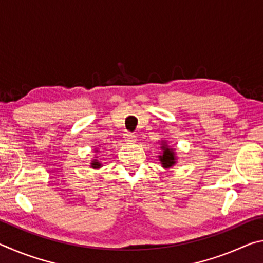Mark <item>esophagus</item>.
<instances>
[{"mask_svg":"<svg viewBox=\"0 0 263 263\" xmlns=\"http://www.w3.org/2000/svg\"><path fill=\"white\" fill-rule=\"evenodd\" d=\"M137 139V136L133 135L131 132H125L124 133V140L127 142H135Z\"/></svg>","mask_w":263,"mask_h":263,"instance_id":"esophagus-1","label":"esophagus"}]
</instances>
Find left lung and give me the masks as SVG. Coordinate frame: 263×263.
I'll return each mask as SVG.
<instances>
[{
  "label": "left lung",
  "mask_w": 263,
  "mask_h": 263,
  "mask_svg": "<svg viewBox=\"0 0 263 263\" xmlns=\"http://www.w3.org/2000/svg\"><path fill=\"white\" fill-rule=\"evenodd\" d=\"M162 148H163V154L160 155V161H161L162 166L164 168L172 167L173 164L175 163L174 152H173V149L166 147V146H162Z\"/></svg>",
  "instance_id": "obj_1"
}]
</instances>
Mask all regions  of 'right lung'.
Wrapping results in <instances>:
<instances>
[{
  "mask_svg": "<svg viewBox=\"0 0 263 263\" xmlns=\"http://www.w3.org/2000/svg\"><path fill=\"white\" fill-rule=\"evenodd\" d=\"M91 166H92V168H99V167L101 166V164H100L99 162H96V161H94V162H92V163H91Z\"/></svg>",
  "mask_w": 263,
  "mask_h": 263,
  "instance_id": "1",
  "label": "right lung"
}]
</instances>
